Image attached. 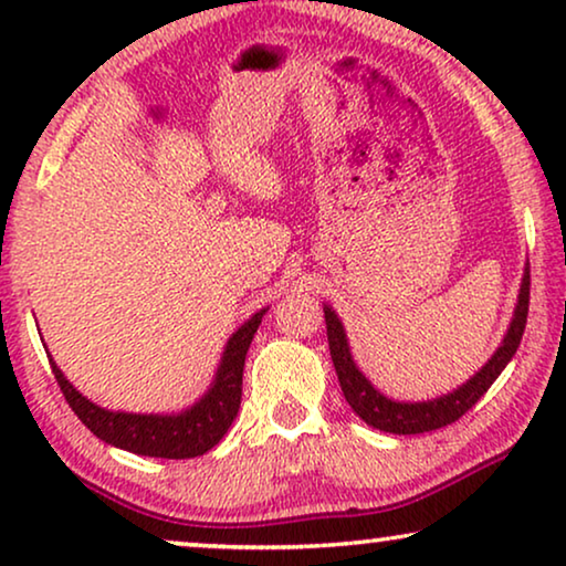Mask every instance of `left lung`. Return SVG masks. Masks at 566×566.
Masks as SVG:
<instances>
[{
  "label": "left lung",
  "instance_id": "1",
  "mask_svg": "<svg viewBox=\"0 0 566 566\" xmlns=\"http://www.w3.org/2000/svg\"><path fill=\"white\" fill-rule=\"evenodd\" d=\"M528 301H531V270L525 268L513 322H510V329L505 339H502V345L497 347V353L484 363L479 374H474L467 384L459 386V389L428 401H394L389 397H384L378 389H374V384H370L368 378L360 374L358 366H355L343 322L337 319V314L332 312V306H324V322H327L332 363H335L339 386H343L347 405H350L353 412L358 415L363 422L370 424V428L394 432V436H420V432H430L455 422L484 397L486 389L497 381V376L505 370L507 363L513 360L517 345H521L523 339L525 322H528Z\"/></svg>",
  "mask_w": 566,
  "mask_h": 566
}]
</instances>
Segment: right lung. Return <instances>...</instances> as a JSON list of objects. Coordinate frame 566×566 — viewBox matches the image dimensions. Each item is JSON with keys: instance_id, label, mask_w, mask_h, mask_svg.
<instances>
[{"instance_id": "1", "label": "right lung", "mask_w": 566, "mask_h": 566, "mask_svg": "<svg viewBox=\"0 0 566 566\" xmlns=\"http://www.w3.org/2000/svg\"><path fill=\"white\" fill-rule=\"evenodd\" d=\"M265 312L268 308H262L229 337L211 389L180 415L111 412V409L92 405L87 397H82L66 381L51 355L49 363L69 407L99 440L123 448V451L154 455V459H196V455L211 451L234 422L239 405H242L244 358Z\"/></svg>"}]
</instances>
